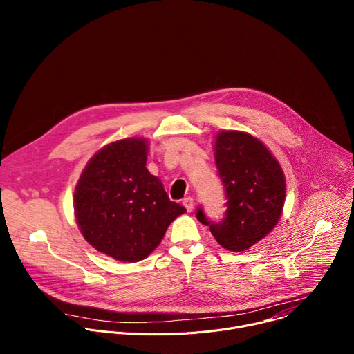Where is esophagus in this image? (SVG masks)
Here are the masks:
<instances>
[{
	"label": "esophagus",
	"mask_w": 354,
	"mask_h": 354,
	"mask_svg": "<svg viewBox=\"0 0 354 354\" xmlns=\"http://www.w3.org/2000/svg\"><path fill=\"white\" fill-rule=\"evenodd\" d=\"M182 203H183V206H185V209H186L187 212H192V210H193L194 203H193V198H192V197H185Z\"/></svg>",
	"instance_id": "34e87169"
}]
</instances>
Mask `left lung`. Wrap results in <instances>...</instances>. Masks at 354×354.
Listing matches in <instances>:
<instances>
[{"instance_id":"obj_1","label":"left lung","mask_w":354,"mask_h":354,"mask_svg":"<svg viewBox=\"0 0 354 354\" xmlns=\"http://www.w3.org/2000/svg\"><path fill=\"white\" fill-rule=\"evenodd\" d=\"M214 149L225 189V216L214 223L198 207L196 217L210 227L223 248L242 252L258 243L279 223L286 198L284 174L266 145L248 133L221 131Z\"/></svg>"}]
</instances>
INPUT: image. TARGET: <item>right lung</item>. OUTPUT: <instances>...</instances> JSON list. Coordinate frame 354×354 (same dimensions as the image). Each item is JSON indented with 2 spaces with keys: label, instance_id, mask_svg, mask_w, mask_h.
I'll use <instances>...</instances> for the list:
<instances>
[{
  "label": "right lung",
  "instance_id": "right-lung-1",
  "mask_svg": "<svg viewBox=\"0 0 354 354\" xmlns=\"http://www.w3.org/2000/svg\"><path fill=\"white\" fill-rule=\"evenodd\" d=\"M147 151L148 141L138 137L105 145L89 160L74 192L81 234L96 250L120 262L145 259L186 212L145 168Z\"/></svg>",
  "mask_w": 354,
  "mask_h": 354
}]
</instances>
